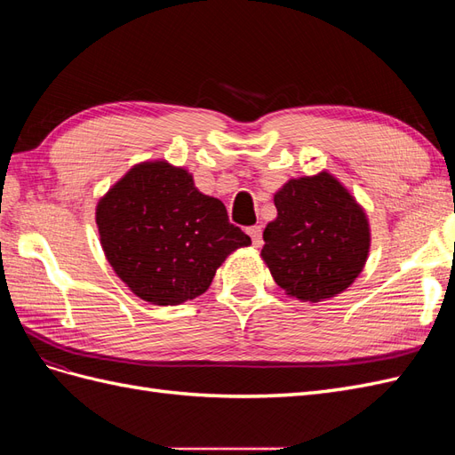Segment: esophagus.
<instances>
[{
	"label": "esophagus",
	"instance_id": "1",
	"mask_svg": "<svg viewBox=\"0 0 455 455\" xmlns=\"http://www.w3.org/2000/svg\"><path fill=\"white\" fill-rule=\"evenodd\" d=\"M249 235L252 237V244L254 246H261V228L259 226H252V228H249Z\"/></svg>",
	"mask_w": 455,
	"mask_h": 455
}]
</instances>
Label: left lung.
<instances>
[{"mask_svg":"<svg viewBox=\"0 0 455 455\" xmlns=\"http://www.w3.org/2000/svg\"><path fill=\"white\" fill-rule=\"evenodd\" d=\"M273 201L277 218L264 229L261 258L275 283L311 304L346 291L370 249L366 214L349 191L321 172L288 180Z\"/></svg>","mask_w":455,"mask_h":455,"instance_id":"obj_1","label":"left lung"}]
</instances>
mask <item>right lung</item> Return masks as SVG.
I'll use <instances>...</instances> for the list:
<instances>
[{"label": "right lung", "mask_w": 455, "mask_h": 455, "mask_svg": "<svg viewBox=\"0 0 455 455\" xmlns=\"http://www.w3.org/2000/svg\"><path fill=\"white\" fill-rule=\"evenodd\" d=\"M104 254L131 291L156 306L201 296L216 269L251 237L224 203L203 196L184 169L140 163L96 206Z\"/></svg>", "instance_id": "obj_1"}]
</instances>
